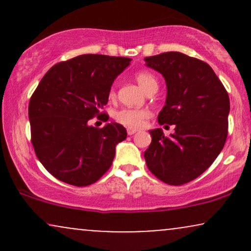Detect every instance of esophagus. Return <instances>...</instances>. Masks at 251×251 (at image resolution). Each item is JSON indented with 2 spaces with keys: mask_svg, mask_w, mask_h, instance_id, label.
<instances>
[{
  "mask_svg": "<svg viewBox=\"0 0 251 251\" xmlns=\"http://www.w3.org/2000/svg\"><path fill=\"white\" fill-rule=\"evenodd\" d=\"M137 131H138L137 128H133V127H127V134H128V135L134 134L135 132H137Z\"/></svg>",
  "mask_w": 251,
  "mask_h": 251,
  "instance_id": "34e87169",
  "label": "esophagus"
}]
</instances>
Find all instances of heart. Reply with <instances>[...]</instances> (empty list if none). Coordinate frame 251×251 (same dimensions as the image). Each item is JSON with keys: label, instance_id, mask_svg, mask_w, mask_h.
<instances>
[{"label": "heart", "instance_id": "obj_1", "mask_svg": "<svg viewBox=\"0 0 251 251\" xmlns=\"http://www.w3.org/2000/svg\"><path fill=\"white\" fill-rule=\"evenodd\" d=\"M135 80L139 83V86L145 92H149L150 89L158 88V80L154 74L151 72L142 71L135 74ZM109 96H114V91L112 89L109 92ZM150 117V112L148 109H139V108H123L117 112L116 119L124 125L131 126V127H140L144 122Z\"/></svg>", "mask_w": 251, "mask_h": 251}]
</instances>
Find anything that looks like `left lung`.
<instances>
[{
    "label": "left lung",
    "mask_w": 251,
    "mask_h": 251,
    "mask_svg": "<svg viewBox=\"0 0 251 251\" xmlns=\"http://www.w3.org/2000/svg\"><path fill=\"white\" fill-rule=\"evenodd\" d=\"M146 66L166 82V101L158 114L162 128L150 131L152 142L144 152L146 165L158 179L183 185L196 179L214 163L226 144L230 101L227 92L206 62L166 51L145 57Z\"/></svg>",
    "instance_id": "1"
}]
</instances>
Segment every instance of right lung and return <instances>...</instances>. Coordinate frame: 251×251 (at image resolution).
I'll return each instance as SVG.
<instances>
[{
    "mask_svg": "<svg viewBox=\"0 0 251 251\" xmlns=\"http://www.w3.org/2000/svg\"><path fill=\"white\" fill-rule=\"evenodd\" d=\"M132 59L83 54L54 65L30 98L31 144L45 169L63 183L87 186L111 168L116 146L127 137L123 125L102 128L89 119L108 120L100 109L114 79Z\"/></svg>",
    "mask_w": 251,
    "mask_h": 251,
    "instance_id": "1",
    "label": "right lung"
}]
</instances>
